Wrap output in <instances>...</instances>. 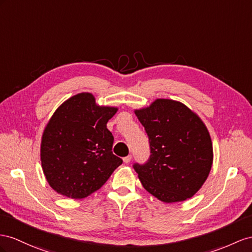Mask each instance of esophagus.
I'll list each match as a JSON object with an SVG mask.
<instances>
[{
	"mask_svg": "<svg viewBox=\"0 0 252 252\" xmlns=\"http://www.w3.org/2000/svg\"><path fill=\"white\" fill-rule=\"evenodd\" d=\"M131 159H132V156H127V157L124 158V162L125 163H130Z\"/></svg>",
	"mask_w": 252,
	"mask_h": 252,
	"instance_id": "1",
	"label": "esophagus"
}]
</instances>
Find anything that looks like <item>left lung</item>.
Masks as SVG:
<instances>
[{"label":"left lung","mask_w":252,"mask_h":252,"mask_svg":"<svg viewBox=\"0 0 252 252\" xmlns=\"http://www.w3.org/2000/svg\"><path fill=\"white\" fill-rule=\"evenodd\" d=\"M135 114L149 138V158L133 164L145 189L166 203L192 197L213 164L212 140L201 119L169 99H158Z\"/></svg>","instance_id":"8db88e82"}]
</instances>
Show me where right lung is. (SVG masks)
Returning <instances> with one entry per match:
<instances>
[{
  "label": "right lung",
  "instance_id": "1",
  "mask_svg": "<svg viewBox=\"0 0 252 252\" xmlns=\"http://www.w3.org/2000/svg\"><path fill=\"white\" fill-rule=\"evenodd\" d=\"M116 113V107L96 105L88 93L71 96L56 109L40 149L43 173L54 190L68 198H85L122 164L113 154L114 136L106 127Z\"/></svg>",
  "mask_w": 252,
  "mask_h": 252
}]
</instances>
